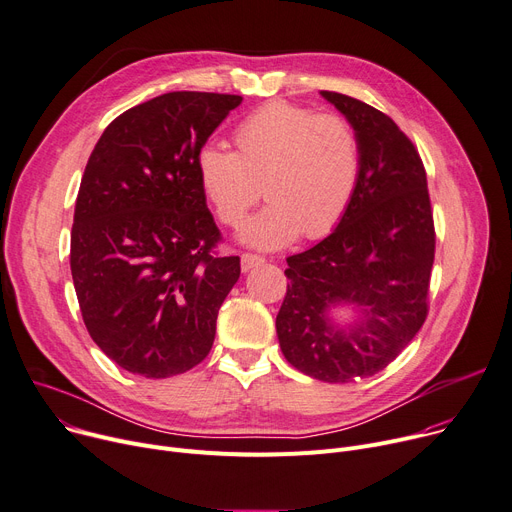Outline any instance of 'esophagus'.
Segmentation results:
<instances>
[{
    "label": "esophagus",
    "instance_id": "obj_1",
    "mask_svg": "<svg viewBox=\"0 0 512 512\" xmlns=\"http://www.w3.org/2000/svg\"><path fill=\"white\" fill-rule=\"evenodd\" d=\"M263 263H265V259L259 257V255H253V253H243L241 255V269L245 271V274H247V271L263 265Z\"/></svg>",
    "mask_w": 512,
    "mask_h": 512
}]
</instances>
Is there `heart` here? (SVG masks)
<instances>
[{
	"instance_id": "b5f03b06",
	"label": "heart",
	"mask_w": 512,
	"mask_h": 512,
	"mask_svg": "<svg viewBox=\"0 0 512 512\" xmlns=\"http://www.w3.org/2000/svg\"><path fill=\"white\" fill-rule=\"evenodd\" d=\"M236 152L201 146L197 181L216 218L238 226L261 197L269 206L241 230L255 249L296 238H323L346 216L356 195L362 154L356 129L339 115L269 100L234 129Z\"/></svg>"
}]
</instances>
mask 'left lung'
<instances>
[{
    "label": "left lung",
    "instance_id": "1",
    "mask_svg": "<svg viewBox=\"0 0 512 512\" xmlns=\"http://www.w3.org/2000/svg\"><path fill=\"white\" fill-rule=\"evenodd\" d=\"M321 96L360 140L356 195L335 230L288 257L276 331L286 360L323 383H352L387 368L428 315L434 222L418 150L391 117L352 96ZM355 313L342 324L332 317Z\"/></svg>",
    "mask_w": 512,
    "mask_h": 512
}]
</instances>
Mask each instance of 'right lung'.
Returning <instances> with one entry per match:
<instances>
[{"label":"right lung","instance_id":"1","mask_svg":"<svg viewBox=\"0 0 512 512\" xmlns=\"http://www.w3.org/2000/svg\"><path fill=\"white\" fill-rule=\"evenodd\" d=\"M243 102L168 92L119 115L80 183L72 278L94 344L146 379H168L212 350L218 311L241 259L212 253L220 232L195 156Z\"/></svg>","mask_w":512,"mask_h":512}]
</instances>
